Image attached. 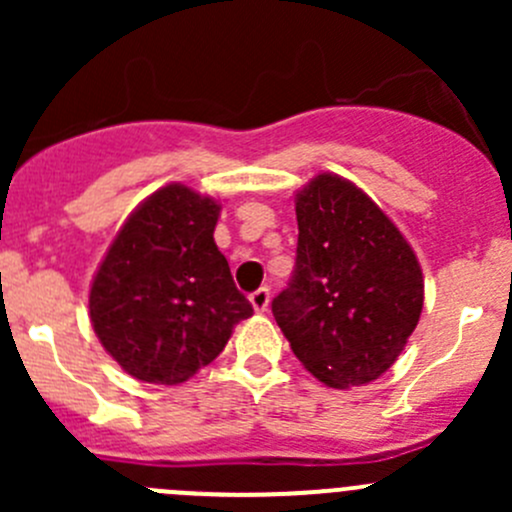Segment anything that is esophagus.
Returning a JSON list of instances; mask_svg holds the SVG:
<instances>
[{
	"mask_svg": "<svg viewBox=\"0 0 512 512\" xmlns=\"http://www.w3.org/2000/svg\"><path fill=\"white\" fill-rule=\"evenodd\" d=\"M250 302L252 307H255V312H267V307H270V289L267 287L255 289V292L250 294Z\"/></svg>",
	"mask_w": 512,
	"mask_h": 512,
	"instance_id": "obj_1",
	"label": "esophagus"
}]
</instances>
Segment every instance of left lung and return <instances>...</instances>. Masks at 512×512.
Here are the masks:
<instances>
[{
    "label": "left lung",
    "mask_w": 512,
    "mask_h": 512,
    "mask_svg": "<svg viewBox=\"0 0 512 512\" xmlns=\"http://www.w3.org/2000/svg\"><path fill=\"white\" fill-rule=\"evenodd\" d=\"M297 227L292 280L272 299V314L322 384H369L416 329L421 265L379 205L339 175L322 173L299 190Z\"/></svg>",
    "instance_id": "left-lung-1"
}]
</instances>
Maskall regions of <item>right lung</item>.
<instances>
[{"label": "right lung", "instance_id": "obj_1", "mask_svg": "<svg viewBox=\"0 0 512 512\" xmlns=\"http://www.w3.org/2000/svg\"><path fill=\"white\" fill-rule=\"evenodd\" d=\"M220 205L185 185L156 190L118 230L89 294L103 349L136 379L183 384L252 314L213 240Z\"/></svg>", "mask_w": 512, "mask_h": 512}]
</instances>
